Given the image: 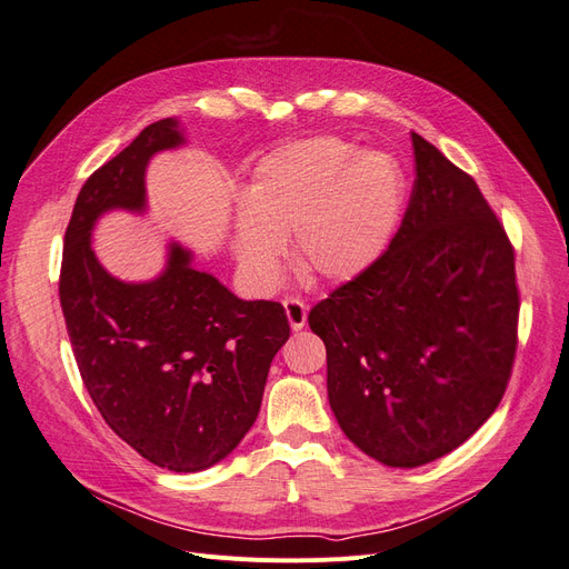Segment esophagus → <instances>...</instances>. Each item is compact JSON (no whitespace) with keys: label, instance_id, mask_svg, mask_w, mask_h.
Instances as JSON below:
<instances>
[{"label":"esophagus","instance_id":"34e87169","mask_svg":"<svg viewBox=\"0 0 569 569\" xmlns=\"http://www.w3.org/2000/svg\"><path fill=\"white\" fill-rule=\"evenodd\" d=\"M284 313H287V320L291 325V330H295V332L303 330L306 318H308V308H306L303 301H299V299H284Z\"/></svg>","mask_w":569,"mask_h":569}]
</instances>
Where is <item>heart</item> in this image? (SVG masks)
I'll list each match as a JSON object with an SVG mask.
<instances>
[{"instance_id": "b5f03b06", "label": "heart", "mask_w": 569, "mask_h": 569, "mask_svg": "<svg viewBox=\"0 0 569 569\" xmlns=\"http://www.w3.org/2000/svg\"><path fill=\"white\" fill-rule=\"evenodd\" d=\"M406 211V178L387 153L337 137L278 149L256 166L237 206V263L261 289L280 274L282 239L316 282H351L389 251Z\"/></svg>"}]
</instances>
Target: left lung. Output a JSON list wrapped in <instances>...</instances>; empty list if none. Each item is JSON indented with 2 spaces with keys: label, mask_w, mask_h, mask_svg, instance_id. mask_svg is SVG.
<instances>
[{
  "label": "left lung",
  "mask_w": 569,
  "mask_h": 569,
  "mask_svg": "<svg viewBox=\"0 0 569 569\" xmlns=\"http://www.w3.org/2000/svg\"><path fill=\"white\" fill-rule=\"evenodd\" d=\"M410 140L416 184L389 251L308 313L339 427L389 468L451 453L491 418L520 313L515 253L477 182Z\"/></svg>",
  "instance_id": "obj_1"
}]
</instances>
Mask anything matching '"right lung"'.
I'll return each mask as SVG.
<instances>
[{"label": "right lung", "instance_id": "right-lung-1", "mask_svg": "<svg viewBox=\"0 0 569 569\" xmlns=\"http://www.w3.org/2000/svg\"><path fill=\"white\" fill-rule=\"evenodd\" d=\"M182 144L178 118L157 120L82 184L66 228L59 297L101 418L149 462L199 472L228 458L256 422L289 322L278 301H244L197 270L194 253L178 242L147 282H123L99 263L97 220L144 213L151 157Z\"/></svg>", "mask_w": 569, "mask_h": 569}]
</instances>
